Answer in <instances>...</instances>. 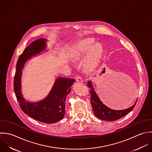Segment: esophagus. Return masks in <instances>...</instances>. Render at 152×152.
<instances>
[{
    "label": "esophagus",
    "mask_w": 152,
    "mask_h": 152,
    "mask_svg": "<svg viewBox=\"0 0 152 152\" xmlns=\"http://www.w3.org/2000/svg\"><path fill=\"white\" fill-rule=\"evenodd\" d=\"M76 80L77 82H83L82 79L81 77L79 76H77L76 77Z\"/></svg>",
    "instance_id": "esophagus-1"
}]
</instances>
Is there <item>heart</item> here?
I'll use <instances>...</instances> for the list:
<instances>
[{
    "mask_svg": "<svg viewBox=\"0 0 152 152\" xmlns=\"http://www.w3.org/2000/svg\"><path fill=\"white\" fill-rule=\"evenodd\" d=\"M93 42L94 41L92 40H88L84 43L80 44L77 47V50L75 52V58H79L82 57V56H83L87 52ZM102 52V46L100 43L98 42L94 44L89 51L88 56L85 62V66L88 69L93 68L101 57Z\"/></svg>",
    "mask_w": 152,
    "mask_h": 152,
    "instance_id": "1",
    "label": "heart"
}]
</instances>
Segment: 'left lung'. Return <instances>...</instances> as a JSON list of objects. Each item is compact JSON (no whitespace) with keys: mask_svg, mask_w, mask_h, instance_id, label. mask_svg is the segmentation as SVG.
<instances>
[{"mask_svg":"<svg viewBox=\"0 0 152 152\" xmlns=\"http://www.w3.org/2000/svg\"><path fill=\"white\" fill-rule=\"evenodd\" d=\"M88 87L90 88L91 103L92 105V111L94 115L98 118L105 121H115L120 119L128 114L134 108L137 100L135 104L131 107L123 110H113L106 106L100 100L98 96L91 81L88 82Z\"/></svg>","mask_w":152,"mask_h":152,"instance_id":"obj_1","label":"left lung"}]
</instances>
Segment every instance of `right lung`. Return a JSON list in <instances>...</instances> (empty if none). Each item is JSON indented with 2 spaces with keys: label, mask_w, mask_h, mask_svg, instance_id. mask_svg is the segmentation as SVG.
<instances>
[{
  "label": "right lung",
  "mask_w": 152,
  "mask_h": 152,
  "mask_svg": "<svg viewBox=\"0 0 152 152\" xmlns=\"http://www.w3.org/2000/svg\"><path fill=\"white\" fill-rule=\"evenodd\" d=\"M47 39L40 38L33 41L20 55L16 63L13 88L19 106L23 113L34 119L47 124L62 120L65 114L66 96L71 91L74 79L58 77L47 96L36 102L26 101L21 93L22 70L28 60L44 51Z\"/></svg>",
  "instance_id": "right-lung-1"
}]
</instances>
